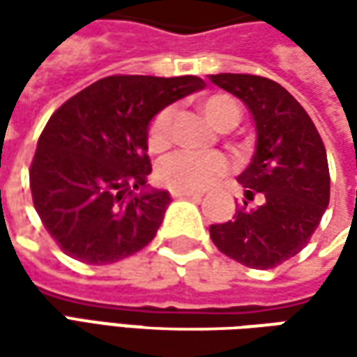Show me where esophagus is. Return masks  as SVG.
Returning a JSON list of instances; mask_svg holds the SVG:
<instances>
[{"label": "esophagus", "instance_id": "1", "mask_svg": "<svg viewBox=\"0 0 357 357\" xmlns=\"http://www.w3.org/2000/svg\"><path fill=\"white\" fill-rule=\"evenodd\" d=\"M172 199H200L202 195L195 190H171Z\"/></svg>", "mask_w": 357, "mask_h": 357}]
</instances>
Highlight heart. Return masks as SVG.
<instances>
[{
    "label": "heart",
    "mask_w": 357,
    "mask_h": 357,
    "mask_svg": "<svg viewBox=\"0 0 357 357\" xmlns=\"http://www.w3.org/2000/svg\"><path fill=\"white\" fill-rule=\"evenodd\" d=\"M204 119L218 130H230L240 121V109L236 101L228 95H211L200 103ZM172 109L158 111L149 125V149L162 151L171 143ZM228 171L227 158L218 153H190L178 151L165 157L157 167V178L160 185L172 190H204L222 178Z\"/></svg>",
    "instance_id": "heart-1"
}]
</instances>
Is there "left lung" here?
Listing matches in <instances>:
<instances>
[{
	"instance_id": "1",
	"label": "left lung",
	"mask_w": 357,
	"mask_h": 357,
	"mask_svg": "<svg viewBox=\"0 0 357 357\" xmlns=\"http://www.w3.org/2000/svg\"><path fill=\"white\" fill-rule=\"evenodd\" d=\"M211 81L252 115L256 149L238 183L248 200L262 192L256 208H246L244 200L232 220L211 225V238L228 258L268 270L300 252L322 220L330 202L326 149L304 107L276 81L240 73H218Z\"/></svg>"
}]
</instances>
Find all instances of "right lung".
<instances>
[{"label":"right lung","mask_w":357,"mask_h":357,"mask_svg":"<svg viewBox=\"0 0 357 357\" xmlns=\"http://www.w3.org/2000/svg\"><path fill=\"white\" fill-rule=\"evenodd\" d=\"M202 87L195 75L105 77L51 115L29 185L43 227L67 256L111 264L155 238L171 195L146 185L149 125Z\"/></svg>","instance_id":"add662e5"}]
</instances>
